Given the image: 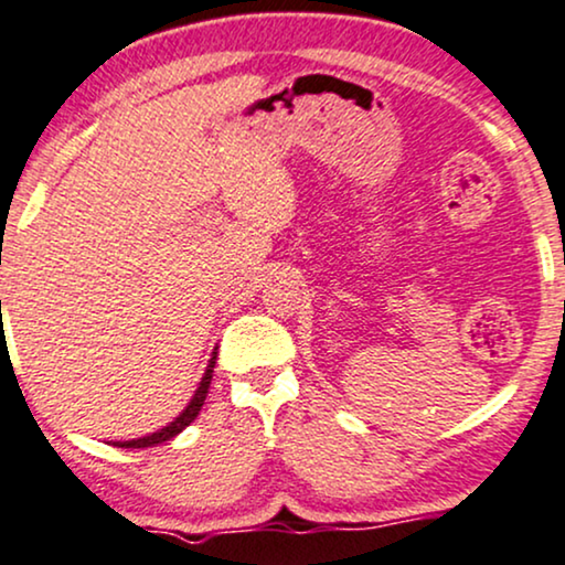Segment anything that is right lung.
<instances>
[{"instance_id": "right-lung-1", "label": "right lung", "mask_w": 565, "mask_h": 565, "mask_svg": "<svg viewBox=\"0 0 565 565\" xmlns=\"http://www.w3.org/2000/svg\"><path fill=\"white\" fill-rule=\"evenodd\" d=\"M214 364H217V348H214L212 359H209L206 372H204V377H201V382H199L196 393H193L191 403H188V406H185L183 411H180V416H175V419H172L170 424H167V427L157 429V431H151V435H146V437H136V440H122V443H115L117 448H151V445L167 443V440H172V437H175V435H180V431H183V429L188 427V424H191L193 419H196L199 411H201V406H204L206 393H209V385H212V372H214Z\"/></svg>"}]
</instances>
